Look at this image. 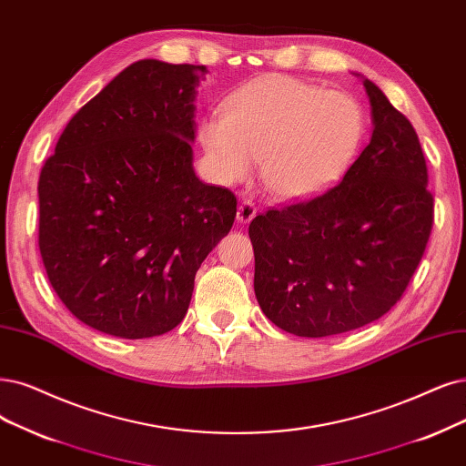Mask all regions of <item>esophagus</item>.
I'll return each mask as SVG.
<instances>
[{"label":"esophagus","instance_id":"esophagus-1","mask_svg":"<svg viewBox=\"0 0 466 466\" xmlns=\"http://www.w3.org/2000/svg\"><path fill=\"white\" fill-rule=\"evenodd\" d=\"M255 215H257V207H255V203L251 199H242V201H239L238 213H236L238 222L248 224Z\"/></svg>","mask_w":466,"mask_h":466}]
</instances>
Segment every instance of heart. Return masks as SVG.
I'll return each instance as SVG.
<instances>
[{
    "mask_svg": "<svg viewBox=\"0 0 466 466\" xmlns=\"http://www.w3.org/2000/svg\"><path fill=\"white\" fill-rule=\"evenodd\" d=\"M367 132L360 103L286 75H265L236 90L222 115L207 116L199 142L224 184L246 180L261 157V178L280 199L315 198L355 163Z\"/></svg>",
    "mask_w": 466,
    "mask_h": 466,
    "instance_id": "heart-1",
    "label": "heart"
}]
</instances>
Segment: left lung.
<instances>
[{
	"label": "left lung",
	"mask_w": 466,
	"mask_h": 466,
	"mask_svg": "<svg viewBox=\"0 0 466 466\" xmlns=\"http://www.w3.org/2000/svg\"><path fill=\"white\" fill-rule=\"evenodd\" d=\"M363 84L374 128L346 177L249 224L257 301L279 329L301 338L350 332L386 315L432 232L419 136L374 82Z\"/></svg>",
	"instance_id": "left-lung-1"
}]
</instances>
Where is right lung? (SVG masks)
<instances>
[{
	"label": "right lung",
	"mask_w": 466,
	"mask_h": 466,
	"mask_svg": "<svg viewBox=\"0 0 466 466\" xmlns=\"http://www.w3.org/2000/svg\"><path fill=\"white\" fill-rule=\"evenodd\" d=\"M203 65L142 59L68 120L38 180V246L78 320L127 339L186 317L196 272L236 218L228 187L194 172Z\"/></svg>",
	"instance_id": "right-lung-1"
}]
</instances>
